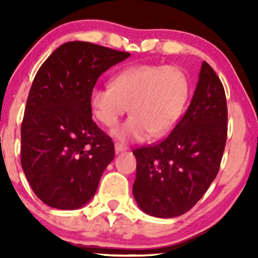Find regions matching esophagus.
<instances>
[{"label":"esophagus","instance_id":"34e87169","mask_svg":"<svg viewBox=\"0 0 258 258\" xmlns=\"http://www.w3.org/2000/svg\"><path fill=\"white\" fill-rule=\"evenodd\" d=\"M126 149H128V148H126L124 144H122V143H115V151L116 153H122V151H125Z\"/></svg>","mask_w":258,"mask_h":258}]
</instances>
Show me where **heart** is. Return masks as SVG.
<instances>
[{"instance_id": "heart-1", "label": "heart", "mask_w": 258, "mask_h": 258, "mask_svg": "<svg viewBox=\"0 0 258 258\" xmlns=\"http://www.w3.org/2000/svg\"><path fill=\"white\" fill-rule=\"evenodd\" d=\"M189 80L176 66L137 64L112 76L110 87H94L89 95L95 118L112 128L130 111L114 135L122 141L163 136L174 128L189 97Z\"/></svg>"}]
</instances>
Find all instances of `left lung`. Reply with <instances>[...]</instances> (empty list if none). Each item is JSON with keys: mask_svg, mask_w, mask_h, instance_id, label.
I'll use <instances>...</instances> for the list:
<instances>
[{"mask_svg": "<svg viewBox=\"0 0 258 258\" xmlns=\"http://www.w3.org/2000/svg\"><path fill=\"white\" fill-rule=\"evenodd\" d=\"M227 124L223 84L204 61L188 110L172 132L160 143L133 150V194L144 213L176 217L202 199L220 170Z\"/></svg>", "mask_w": 258, "mask_h": 258, "instance_id": "1", "label": "left lung"}]
</instances>
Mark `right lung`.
I'll list each match as a JSON object with an SVG mask.
<instances>
[{
	"label": "right lung",
	"mask_w": 258,
	"mask_h": 258,
	"mask_svg": "<svg viewBox=\"0 0 258 258\" xmlns=\"http://www.w3.org/2000/svg\"><path fill=\"white\" fill-rule=\"evenodd\" d=\"M130 56L90 42L59 45L35 76L21 125V165L38 199L74 210L89 202L114 160V142L91 118L98 77Z\"/></svg>",
	"instance_id": "add662e5"
}]
</instances>
